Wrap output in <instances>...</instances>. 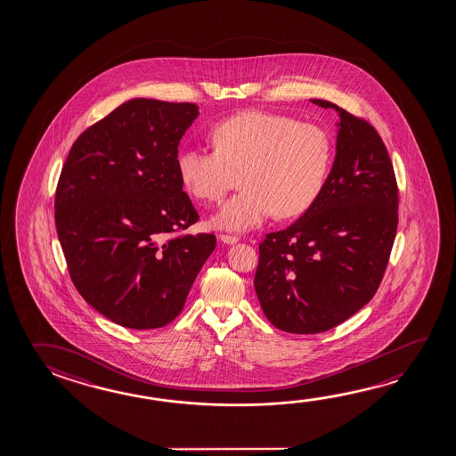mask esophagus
Listing matches in <instances>:
<instances>
[{"label": "esophagus", "mask_w": 456, "mask_h": 456, "mask_svg": "<svg viewBox=\"0 0 456 456\" xmlns=\"http://www.w3.org/2000/svg\"><path fill=\"white\" fill-rule=\"evenodd\" d=\"M219 240H221L223 243H225V245H233V243L239 241V239H237L235 235H227V233H221Z\"/></svg>", "instance_id": "obj_1"}]
</instances>
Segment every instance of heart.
Listing matches in <instances>:
<instances>
[{
  "mask_svg": "<svg viewBox=\"0 0 456 456\" xmlns=\"http://www.w3.org/2000/svg\"><path fill=\"white\" fill-rule=\"evenodd\" d=\"M215 151L186 146L176 168L197 200L219 202L241 183V191L211 219L225 231L243 232L280 217L299 216L324 189L332 142L318 126L265 111L240 112L211 130Z\"/></svg>",
  "mask_w": 456,
  "mask_h": 456,
  "instance_id": "b5f03b06",
  "label": "heart"
}]
</instances>
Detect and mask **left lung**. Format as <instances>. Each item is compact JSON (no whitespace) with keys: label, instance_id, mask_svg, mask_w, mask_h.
<instances>
[{"label":"left lung","instance_id":"8db88e82","mask_svg":"<svg viewBox=\"0 0 456 456\" xmlns=\"http://www.w3.org/2000/svg\"><path fill=\"white\" fill-rule=\"evenodd\" d=\"M338 112L336 159L318 200L259 245L254 289L275 328L318 334L336 328L372 299L397 231V184L380 134Z\"/></svg>","mask_w":456,"mask_h":456}]
</instances>
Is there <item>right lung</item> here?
Instances as JSON below:
<instances>
[{
	"mask_svg": "<svg viewBox=\"0 0 456 456\" xmlns=\"http://www.w3.org/2000/svg\"><path fill=\"white\" fill-rule=\"evenodd\" d=\"M194 103L134 98L77 136L55 191V227L76 289L98 314L157 329L181 314L213 233L176 235L199 221L176 168Z\"/></svg>",
	"mask_w": 456,
	"mask_h": 456,
	"instance_id": "right-lung-1",
	"label": "right lung"
}]
</instances>
